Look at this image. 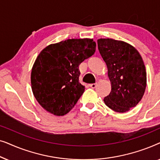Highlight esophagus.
I'll return each mask as SVG.
<instances>
[{
	"mask_svg": "<svg viewBox=\"0 0 160 160\" xmlns=\"http://www.w3.org/2000/svg\"><path fill=\"white\" fill-rule=\"evenodd\" d=\"M89 86L92 87V88H95L96 86H97V83H94V84H89Z\"/></svg>",
	"mask_w": 160,
	"mask_h": 160,
	"instance_id": "34e87169",
	"label": "esophagus"
}]
</instances>
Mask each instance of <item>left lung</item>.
I'll list each match as a JSON object with an SVG mask.
<instances>
[{
    "instance_id": "left-lung-1",
    "label": "left lung",
    "mask_w": 160,
    "mask_h": 160,
    "mask_svg": "<svg viewBox=\"0 0 160 160\" xmlns=\"http://www.w3.org/2000/svg\"><path fill=\"white\" fill-rule=\"evenodd\" d=\"M98 46L111 85L103 101L116 112H127L137 106L145 92L146 71L142 57L133 46L122 41L100 38Z\"/></svg>"
}]
</instances>
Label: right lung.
Masks as SVG:
<instances>
[{
    "label": "right lung",
    "instance_id": "right-lung-1",
    "mask_svg": "<svg viewBox=\"0 0 160 160\" xmlns=\"http://www.w3.org/2000/svg\"><path fill=\"white\" fill-rule=\"evenodd\" d=\"M92 38L68 39L45 47L32 65V93L46 111L64 116L75 106L85 87L79 82L78 65L95 52Z\"/></svg>",
    "mask_w": 160,
    "mask_h": 160
}]
</instances>
